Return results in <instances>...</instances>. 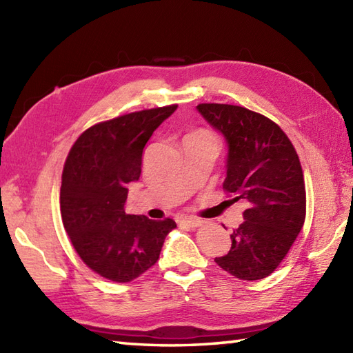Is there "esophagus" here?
<instances>
[{"mask_svg":"<svg viewBox=\"0 0 353 353\" xmlns=\"http://www.w3.org/2000/svg\"><path fill=\"white\" fill-rule=\"evenodd\" d=\"M179 226H183V228H199L201 223L200 219H192V216H181V219H177Z\"/></svg>","mask_w":353,"mask_h":353,"instance_id":"34e87169","label":"esophagus"}]
</instances>
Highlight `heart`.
<instances>
[{
	"label": "heart",
	"mask_w": 353,
	"mask_h": 353,
	"mask_svg": "<svg viewBox=\"0 0 353 353\" xmlns=\"http://www.w3.org/2000/svg\"><path fill=\"white\" fill-rule=\"evenodd\" d=\"M196 137H205V138H212L211 134H208V133H205V132H200V133H196Z\"/></svg>",
	"instance_id": "b5f03b06"
}]
</instances>
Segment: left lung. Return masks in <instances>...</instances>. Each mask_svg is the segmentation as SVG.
<instances>
[{"mask_svg": "<svg viewBox=\"0 0 353 353\" xmlns=\"http://www.w3.org/2000/svg\"><path fill=\"white\" fill-rule=\"evenodd\" d=\"M197 110L228 144L223 188L244 200V221L232 232L230 250L215 262L243 281L264 279L287 256L302 230L306 192L291 141L267 117L241 106L203 103Z\"/></svg>", "mask_w": 353, "mask_h": 353, "instance_id": "obj_1", "label": "left lung"}]
</instances>
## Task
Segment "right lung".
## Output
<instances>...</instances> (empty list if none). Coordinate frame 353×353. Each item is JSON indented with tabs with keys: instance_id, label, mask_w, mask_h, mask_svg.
<instances>
[{
	"instance_id": "add662e5",
	"label": "right lung",
	"mask_w": 353,
	"mask_h": 353,
	"mask_svg": "<svg viewBox=\"0 0 353 353\" xmlns=\"http://www.w3.org/2000/svg\"><path fill=\"white\" fill-rule=\"evenodd\" d=\"M177 104L133 112L89 127L66 157L61 212L81 261L114 282H130L156 264L174 220L125 214L129 183L141 176L142 152Z\"/></svg>"
}]
</instances>
